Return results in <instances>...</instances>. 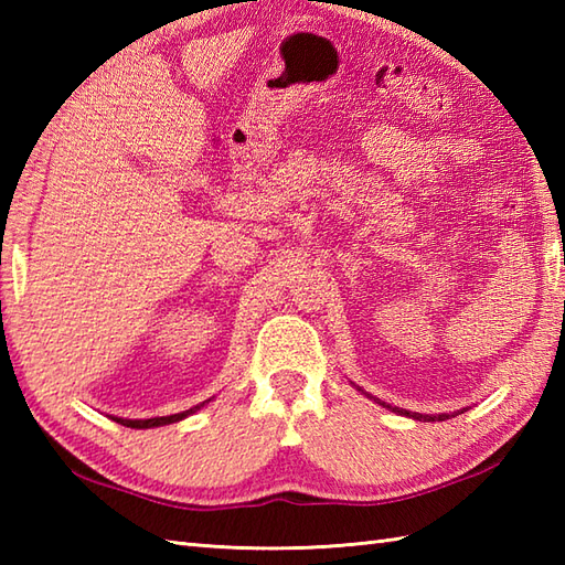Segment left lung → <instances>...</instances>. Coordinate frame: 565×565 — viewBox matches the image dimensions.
Returning <instances> with one entry per match:
<instances>
[{"instance_id": "obj_1", "label": "left lung", "mask_w": 565, "mask_h": 565, "mask_svg": "<svg viewBox=\"0 0 565 565\" xmlns=\"http://www.w3.org/2000/svg\"><path fill=\"white\" fill-rule=\"evenodd\" d=\"M356 391H362V388H356ZM366 398H374V395H369L366 391H362ZM374 401H379V398H374ZM379 405H383V407H388L391 413H395V415H403V417H413V419H419V423H441V419H449V417H456V415H461V413H466V407L463 411H456V413H441V415H423V413H411V411H403V407H393V405H386V403H381L379 401Z\"/></svg>"}]
</instances>
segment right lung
I'll return each mask as SVG.
<instances>
[{
	"mask_svg": "<svg viewBox=\"0 0 565 565\" xmlns=\"http://www.w3.org/2000/svg\"><path fill=\"white\" fill-rule=\"evenodd\" d=\"M206 403H211V398L209 401H203L201 405H194V407H189V411H184V413H177V415H164V417H148V419H126V417H114L118 425H124V427H134V429H150V427H162V425H172V423H179V419H184V417H189V415H194L196 411H201L203 405Z\"/></svg>",
	"mask_w": 565,
	"mask_h": 565,
	"instance_id": "obj_1",
	"label": "right lung"
}]
</instances>
